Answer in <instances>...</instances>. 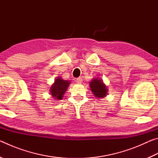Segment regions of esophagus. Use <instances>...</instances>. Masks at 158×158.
Wrapping results in <instances>:
<instances>
[{
	"label": "esophagus",
	"instance_id": "34e87169",
	"mask_svg": "<svg viewBox=\"0 0 158 158\" xmlns=\"http://www.w3.org/2000/svg\"><path fill=\"white\" fill-rule=\"evenodd\" d=\"M76 81L77 83H79V84H81V83L82 82V78L81 77H78V78L77 79Z\"/></svg>",
	"mask_w": 158,
	"mask_h": 158
}]
</instances>
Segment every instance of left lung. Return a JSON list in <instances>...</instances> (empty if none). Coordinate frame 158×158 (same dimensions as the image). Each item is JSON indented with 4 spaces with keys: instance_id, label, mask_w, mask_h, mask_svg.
<instances>
[{
    "instance_id": "8db88e82",
    "label": "left lung",
    "mask_w": 158,
    "mask_h": 158,
    "mask_svg": "<svg viewBox=\"0 0 158 158\" xmlns=\"http://www.w3.org/2000/svg\"><path fill=\"white\" fill-rule=\"evenodd\" d=\"M90 87L96 98H104L106 95L107 89L100 79H94L90 83Z\"/></svg>"
}]
</instances>
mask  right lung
Returning a JSON list of instances; mask_svg holds the SVG:
<instances>
[{
	"instance_id": "add662e5",
	"label": "right lung",
	"mask_w": 158,
	"mask_h": 158,
	"mask_svg": "<svg viewBox=\"0 0 158 158\" xmlns=\"http://www.w3.org/2000/svg\"><path fill=\"white\" fill-rule=\"evenodd\" d=\"M69 84V81L63 80L61 78H57L54 84L51 87V94L57 100H61Z\"/></svg>"
}]
</instances>
